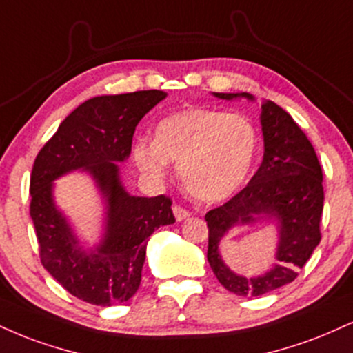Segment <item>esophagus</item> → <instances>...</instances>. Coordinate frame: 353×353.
<instances>
[{"label":"esophagus","instance_id":"34e87169","mask_svg":"<svg viewBox=\"0 0 353 353\" xmlns=\"http://www.w3.org/2000/svg\"><path fill=\"white\" fill-rule=\"evenodd\" d=\"M172 212H174V217H176L177 222H182V220L189 219L190 214L185 209H182L181 205H174L172 207Z\"/></svg>","mask_w":353,"mask_h":353}]
</instances>
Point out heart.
Segmentation results:
<instances>
[{
    "mask_svg": "<svg viewBox=\"0 0 353 353\" xmlns=\"http://www.w3.org/2000/svg\"><path fill=\"white\" fill-rule=\"evenodd\" d=\"M258 148V131L248 118L214 108H188L156 126L154 141L138 139L133 154L143 171L161 177L169 161L190 197L220 202L245 184Z\"/></svg>",
    "mask_w": 353,
    "mask_h": 353,
    "instance_id": "heart-1",
    "label": "heart"
}]
</instances>
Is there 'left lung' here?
Here are the masks:
<instances>
[{"label": "left lung", "mask_w": 353, "mask_h": 353, "mask_svg": "<svg viewBox=\"0 0 353 353\" xmlns=\"http://www.w3.org/2000/svg\"><path fill=\"white\" fill-rule=\"evenodd\" d=\"M222 100L246 99L250 93H214ZM265 154L248 185L217 209L207 212V260L220 284L236 296H261L294 281L321 241L324 207L322 169L311 141L291 114L266 100L260 114ZM274 223L279 233L276 263L265 274L243 276L226 266L219 241L236 226Z\"/></svg>", "instance_id": "8db88e82"}]
</instances>
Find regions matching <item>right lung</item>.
I'll list each match as a JSON object with an SVG mask.
<instances>
[{
  "instance_id": "add662e5",
  "label": "right lung",
  "mask_w": 353,
  "mask_h": 353,
  "mask_svg": "<svg viewBox=\"0 0 353 353\" xmlns=\"http://www.w3.org/2000/svg\"><path fill=\"white\" fill-rule=\"evenodd\" d=\"M165 97L161 90L93 97L59 125L34 161L29 190L41 261L85 303L108 307L133 298L150 236L176 222L171 199L131 195L118 164L130 158L138 123ZM77 170L91 177L104 203L102 236L93 247L78 239L53 197V182Z\"/></svg>"
}]
</instances>
